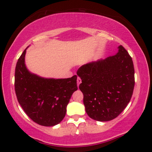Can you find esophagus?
<instances>
[{
  "mask_svg": "<svg viewBox=\"0 0 152 152\" xmlns=\"http://www.w3.org/2000/svg\"><path fill=\"white\" fill-rule=\"evenodd\" d=\"M81 83V78H80L79 77H78L77 78V86H79V84H80V83Z\"/></svg>",
  "mask_w": 152,
  "mask_h": 152,
  "instance_id": "1",
  "label": "esophagus"
}]
</instances>
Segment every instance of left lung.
Masks as SVG:
<instances>
[{"instance_id": "obj_1", "label": "left lung", "mask_w": 152, "mask_h": 152, "mask_svg": "<svg viewBox=\"0 0 152 152\" xmlns=\"http://www.w3.org/2000/svg\"><path fill=\"white\" fill-rule=\"evenodd\" d=\"M118 48L116 55L84 64L77 71L86 112L96 121H108L117 117L133 94V61L121 45Z\"/></svg>"}]
</instances>
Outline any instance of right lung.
<instances>
[{
	"label": "right lung",
	"mask_w": 152,
	"mask_h": 152,
	"mask_svg": "<svg viewBox=\"0 0 152 152\" xmlns=\"http://www.w3.org/2000/svg\"><path fill=\"white\" fill-rule=\"evenodd\" d=\"M26 49L17 61L15 91L19 104L38 124L53 126L65 117L66 106L78 89L77 76L68 78H46L32 74L25 64Z\"/></svg>",
	"instance_id": "add662e5"
}]
</instances>
